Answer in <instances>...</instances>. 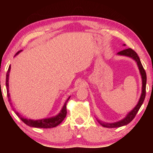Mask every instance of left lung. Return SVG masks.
<instances>
[{"mask_svg":"<svg viewBox=\"0 0 153 153\" xmlns=\"http://www.w3.org/2000/svg\"><path fill=\"white\" fill-rule=\"evenodd\" d=\"M125 45H124L125 46ZM118 55L120 56H128V57H130L135 60L137 62L138 68H139V70L140 71V74L141 75V79H142V93L141 95V97H140V99L138 102V104L137 106H135L134 108H133L132 110L130 112H129V114L127 115L126 117L125 118H123V120L120 121H118L116 123H103L102 121L97 120L98 122L100 125H102V126L104 127H108V128H114V127H120L122 126H124V125H126L129 124V123L131 122V120L134 118L136 115L139 111V108H141V106L143 103L144 100H145L146 97V81H147V78H146V73L145 70L143 69V67L142 65L141 60H140V58L139 56L137 55V53L132 50L130 48L127 49H124L123 51L118 52Z\"/></svg>","mask_w":153,"mask_h":153,"instance_id":"1","label":"left lung"}]
</instances>
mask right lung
Returning a JSON list of instances; mask_svg holds the SVG:
<instances>
[{
    "mask_svg": "<svg viewBox=\"0 0 153 153\" xmlns=\"http://www.w3.org/2000/svg\"><path fill=\"white\" fill-rule=\"evenodd\" d=\"M21 51H22V50L17 52V53H16V55H17V54ZM10 68H11V66L10 65L9 68H8L7 74H6V87H7V97L9 98L10 102V93H9V74L10 72ZM70 98V97H69L68 98V100H66L65 103L63 106H62V109L60 111L59 114H58L57 116L51 117V118H43V119H40V120H31V119L24 118V117L21 116L18 112L15 111V114H16V116L19 117L21 120H22L25 124H26L27 125H28V126L30 127H36V128H52V127H55L56 126H58L59 124H60V123H62V121L66 117V115H67L66 104ZM10 104H12L11 102H10Z\"/></svg>",
    "mask_w": 153,
    "mask_h": 153,
    "instance_id": "obj_1",
    "label": "right lung"
}]
</instances>
